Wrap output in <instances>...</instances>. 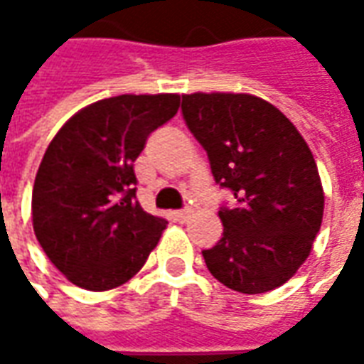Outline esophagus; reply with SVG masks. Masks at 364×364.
Instances as JSON below:
<instances>
[{"label":"esophagus","instance_id":"34e87169","mask_svg":"<svg viewBox=\"0 0 364 364\" xmlns=\"http://www.w3.org/2000/svg\"><path fill=\"white\" fill-rule=\"evenodd\" d=\"M189 216H191V208H185V210H175L173 213V220L177 222H187L189 220Z\"/></svg>","mask_w":364,"mask_h":364}]
</instances>
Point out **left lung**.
I'll use <instances>...</instances> for the list:
<instances>
[{"mask_svg": "<svg viewBox=\"0 0 364 364\" xmlns=\"http://www.w3.org/2000/svg\"><path fill=\"white\" fill-rule=\"evenodd\" d=\"M183 119L206 150L214 181L236 205L203 257L216 281L244 294L281 287L312 252L323 218L314 156L277 107L250 93L183 95Z\"/></svg>", "mask_w": 364, "mask_h": 364, "instance_id": "obj_1", "label": "left lung"}]
</instances>
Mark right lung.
<instances>
[{
	"instance_id": "right-lung-1",
	"label": "right lung",
	"mask_w": 364,
	"mask_h": 364,
	"mask_svg": "<svg viewBox=\"0 0 364 364\" xmlns=\"http://www.w3.org/2000/svg\"><path fill=\"white\" fill-rule=\"evenodd\" d=\"M177 93L119 95L77 111L52 138L33 187V228L52 265L87 290L130 281L167 222L136 200V158L173 119Z\"/></svg>"
}]
</instances>
